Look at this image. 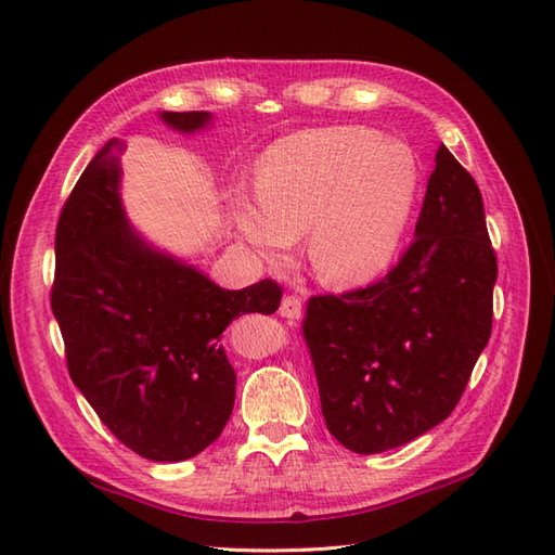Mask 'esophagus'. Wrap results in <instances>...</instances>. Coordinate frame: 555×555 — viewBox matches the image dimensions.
Here are the masks:
<instances>
[{
  "label": "esophagus",
  "mask_w": 555,
  "mask_h": 555,
  "mask_svg": "<svg viewBox=\"0 0 555 555\" xmlns=\"http://www.w3.org/2000/svg\"><path fill=\"white\" fill-rule=\"evenodd\" d=\"M281 317H286V320H300L302 314V302L298 296H286L281 300V308H279Z\"/></svg>",
  "instance_id": "1"
}]
</instances>
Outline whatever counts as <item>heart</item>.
<instances>
[{
	"label": "heart",
	"instance_id": "b5f03b06",
	"mask_svg": "<svg viewBox=\"0 0 555 555\" xmlns=\"http://www.w3.org/2000/svg\"><path fill=\"white\" fill-rule=\"evenodd\" d=\"M417 164L398 140L360 126L276 140L255 167V195H231V219L267 262L308 233L314 276L356 288L391 264L415 205Z\"/></svg>",
	"mask_w": 555,
	"mask_h": 555
}]
</instances>
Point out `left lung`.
<instances>
[{
	"label": "left lung",
	"mask_w": 555,
	"mask_h": 555,
	"mask_svg": "<svg viewBox=\"0 0 555 555\" xmlns=\"http://www.w3.org/2000/svg\"><path fill=\"white\" fill-rule=\"evenodd\" d=\"M496 276L479 188L441 145L398 264L376 284L308 300L322 415L348 451H391L451 415L489 344Z\"/></svg>",
	"instance_id": "8db88e82"
}]
</instances>
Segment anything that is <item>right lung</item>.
Returning <instances> with one entry per match:
<instances>
[{
    "label": "right lung",
    "mask_w": 555,
    "mask_h": 555,
    "mask_svg": "<svg viewBox=\"0 0 555 555\" xmlns=\"http://www.w3.org/2000/svg\"><path fill=\"white\" fill-rule=\"evenodd\" d=\"M195 133L209 112H162ZM121 143L109 140L59 215L52 312L68 374L124 446L179 463L219 439L235 400V372L219 344L241 314H274L281 286L264 279L219 288L203 271L155 250L121 205Z\"/></svg>",
    "instance_id": "right-lung-1"
}]
</instances>
